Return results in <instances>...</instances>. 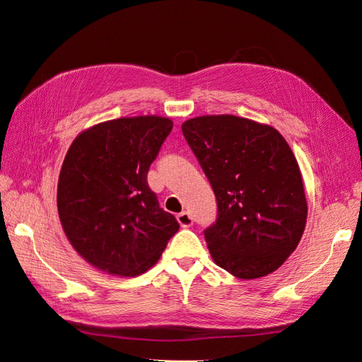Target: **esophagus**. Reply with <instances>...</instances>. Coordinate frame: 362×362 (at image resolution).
<instances>
[{
	"label": "esophagus",
	"mask_w": 362,
	"mask_h": 362,
	"mask_svg": "<svg viewBox=\"0 0 362 362\" xmlns=\"http://www.w3.org/2000/svg\"><path fill=\"white\" fill-rule=\"evenodd\" d=\"M177 218H178V222H180V225H181L182 228H190V226L193 225V217H192L190 213H187V211L180 213V214L177 216Z\"/></svg>",
	"instance_id": "obj_1"
}]
</instances>
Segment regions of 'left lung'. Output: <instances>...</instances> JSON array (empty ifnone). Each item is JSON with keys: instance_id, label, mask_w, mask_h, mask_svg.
<instances>
[{"instance_id": "obj_1", "label": "left lung", "mask_w": 362, "mask_h": 362, "mask_svg": "<svg viewBox=\"0 0 362 362\" xmlns=\"http://www.w3.org/2000/svg\"><path fill=\"white\" fill-rule=\"evenodd\" d=\"M181 129L216 194L217 218L204 231L214 262L242 279L275 272L300 242L308 213L286 139L233 115L194 117Z\"/></svg>"}]
</instances>
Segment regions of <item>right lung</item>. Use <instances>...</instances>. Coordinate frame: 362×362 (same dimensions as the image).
Segmentation results:
<instances>
[{
	"mask_svg": "<svg viewBox=\"0 0 362 362\" xmlns=\"http://www.w3.org/2000/svg\"><path fill=\"white\" fill-rule=\"evenodd\" d=\"M172 127L160 116L120 117L83 131L71 145L59 178V216L71 245L93 267L137 276L180 229L148 185Z\"/></svg>",
	"mask_w": 362,
	"mask_h": 362,
	"instance_id": "obj_1",
	"label": "right lung"
}]
</instances>
